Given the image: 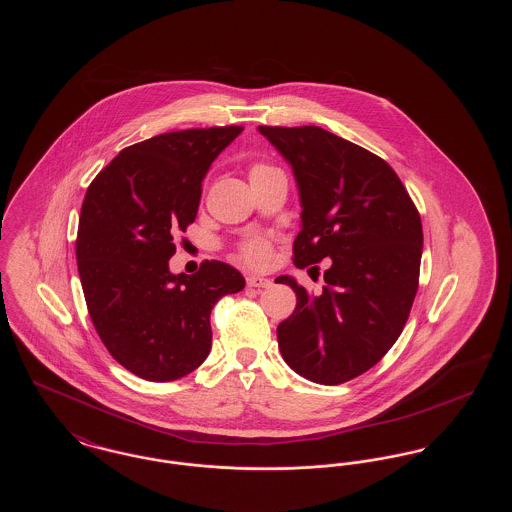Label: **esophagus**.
Returning a JSON list of instances; mask_svg holds the SVG:
<instances>
[{
	"mask_svg": "<svg viewBox=\"0 0 512 512\" xmlns=\"http://www.w3.org/2000/svg\"><path fill=\"white\" fill-rule=\"evenodd\" d=\"M247 286H249V288H270V286H272V280L265 278V276H255V274H251V276H247Z\"/></svg>",
	"mask_w": 512,
	"mask_h": 512,
	"instance_id": "esophagus-1",
	"label": "esophagus"
}]
</instances>
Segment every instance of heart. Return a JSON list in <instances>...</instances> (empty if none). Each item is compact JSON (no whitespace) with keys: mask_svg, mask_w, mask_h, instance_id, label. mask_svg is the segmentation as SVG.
I'll return each instance as SVG.
<instances>
[{"mask_svg":"<svg viewBox=\"0 0 512 512\" xmlns=\"http://www.w3.org/2000/svg\"><path fill=\"white\" fill-rule=\"evenodd\" d=\"M263 169H267V165L257 163V165L251 167L249 174H255V172L263 171ZM240 257L251 267H263V265H267L268 259H270V244L265 238H259V236L249 238L240 247Z\"/></svg>","mask_w":512,"mask_h":512,"instance_id":"b5f03b06","label":"heart"}]
</instances>
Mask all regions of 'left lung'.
Wrapping results in <instances>:
<instances>
[{
  "instance_id": "1",
  "label": "left lung",
  "mask_w": 512,
  "mask_h": 512,
  "mask_svg": "<svg viewBox=\"0 0 512 512\" xmlns=\"http://www.w3.org/2000/svg\"><path fill=\"white\" fill-rule=\"evenodd\" d=\"M292 165L301 199L293 265L330 259L320 295L278 276L297 295L278 324L284 361L303 378L336 386L376 365L397 341L413 307L422 222L390 165L318 126H259ZM311 267L309 270H313Z\"/></svg>"
}]
</instances>
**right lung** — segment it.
<instances>
[{"mask_svg":"<svg viewBox=\"0 0 512 512\" xmlns=\"http://www.w3.org/2000/svg\"><path fill=\"white\" fill-rule=\"evenodd\" d=\"M244 126L190 128L124 147L84 197L76 261L88 313L113 355L149 382L190 374L211 351V309L244 290L222 261L172 274L174 238L197 215L201 182Z\"/></svg>","mask_w":512,"mask_h":512,"instance_id":"obj_1","label":"right lung"}]
</instances>
